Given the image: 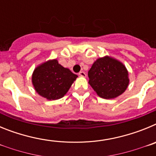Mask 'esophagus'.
Here are the masks:
<instances>
[{"instance_id": "1", "label": "esophagus", "mask_w": 156, "mask_h": 156, "mask_svg": "<svg viewBox=\"0 0 156 156\" xmlns=\"http://www.w3.org/2000/svg\"><path fill=\"white\" fill-rule=\"evenodd\" d=\"M79 75L80 76H83V77L86 76V73H85L83 71H80V72Z\"/></svg>"}]
</instances>
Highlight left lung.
<instances>
[{
	"label": "left lung",
	"mask_w": 156,
	"mask_h": 156,
	"mask_svg": "<svg viewBox=\"0 0 156 156\" xmlns=\"http://www.w3.org/2000/svg\"><path fill=\"white\" fill-rule=\"evenodd\" d=\"M88 77L92 88L99 97L105 99L122 94L129 83L126 67L109 57L98 59L88 71Z\"/></svg>",
	"instance_id": "8db88e82"
}]
</instances>
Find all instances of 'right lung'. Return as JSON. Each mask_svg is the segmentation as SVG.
<instances>
[{
    "instance_id": "add662e5",
    "label": "right lung",
    "mask_w": 156,
    "mask_h": 156,
    "mask_svg": "<svg viewBox=\"0 0 156 156\" xmlns=\"http://www.w3.org/2000/svg\"><path fill=\"white\" fill-rule=\"evenodd\" d=\"M76 78V74L58 64L57 60H51L34 70L32 81L41 96L48 100H56L67 93Z\"/></svg>"
}]
</instances>
